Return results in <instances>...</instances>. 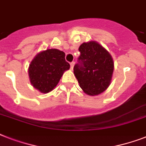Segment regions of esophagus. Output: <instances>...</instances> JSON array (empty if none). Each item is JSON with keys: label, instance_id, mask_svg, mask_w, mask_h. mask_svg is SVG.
Wrapping results in <instances>:
<instances>
[{"label": "esophagus", "instance_id": "obj_1", "mask_svg": "<svg viewBox=\"0 0 146 146\" xmlns=\"http://www.w3.org/2000/svg\"><path fill=\"white\" fill-rule=\"evenodd\" d=\"M74 64H75V62H71L70 63V69L73 70V67H74Z\"/></svg>", "mask_w": 146, "mask_h": 146}]
</instances>
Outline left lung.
<instances>
[{
    "label": "left lung",
    "mask_w": 146,
    "mask_h": 146,
    "mask_svg": "<svg viewBox=\"0 0 146 146\" xmlns=\"http://www.w3.org/2000/svg\"><path fill=\"white\" fill-rule=\"evenodd\" d=\"M80 55L73 67L79 86L90 96L98 95L110 86L114 63L106 48L95 41L83 42L79 46Z\"/></svg>",
    "instance_id": "obj_1"
}]
</instances>
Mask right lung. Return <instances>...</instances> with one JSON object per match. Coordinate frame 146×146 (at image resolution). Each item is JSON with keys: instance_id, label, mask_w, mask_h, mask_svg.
Instances as JSON below:
<instances>
[{"instance_id": "right-lung-1", "label": "right lung", "mask_w": 146, "mask_h": 146, "mask_svg": "<svg viewBox=\"0 0 146 146\" xmlns=\"http://www.w3.org/2000/svg\"><path fill=\"white\" fill-rule=\"evenodd\" d=\"M70 67L62 51L51 48L40 52L28 67L31 83L41 93H48L56 87L64 71Z\"/></svg>"}]
</instances>
